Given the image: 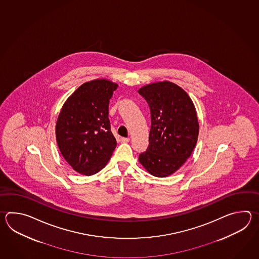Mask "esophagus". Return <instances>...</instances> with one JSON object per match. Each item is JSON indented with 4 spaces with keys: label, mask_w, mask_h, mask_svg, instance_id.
I'll list each match as a JSON object with an SVG mask.
<instances>
[{
    "label": "esophagus",
    "mask_w": 259,
    "mask_h": 259,
    "mask_svg": "<svg viewBox=\"0 0 259 259\" xmlns=\"http://www.w3.org/2000/svg\"><path fill=\"white\" fill-rule=\"evenodd\" d=\"M120 141H121V143H128L130 142V138H121Z\"/></svg>",
    "instance_id": "1"
}]
</instances>
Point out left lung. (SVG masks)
I'll list each match as a JSON object with an SVG mask.
<instances>
[{"label": "left lung", "instance_id": "obj_1", "mask_svg": "<svg viewBox=\"0 0 259 259\" xmlns=\"http://www.w3.org/2000/svg\"><path fill=\"white\" fill-rule=\"evenodd\" d=\"M138 93L148 103L151 130L140 163L153 176L176 172L191 156L197 143L198 119L187 93L169 81L143 86Z\"/></svg>", "mask_w": 259, "mask_h": 259}]
</instances>
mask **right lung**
Wrapping results in <instances>:
<instances>
[{
    "instance_id": "add662e5",
    "label": "right lung",
    "mask_w": 259,
    "mask_h": 259,
    "mask_svg": "<svg viewBox=\"0 0 259 259\" xmlns=\"http://www.w3.org/2000/svg\"><path fill=\"white\" fill-rule=\"evenodd\" d=\"M117 84L95 79L66 100L56 122L61 154L74 170L91 176L105 167L116 148L108 118L109 101Z\"/></svg>"
}]
</instances>
